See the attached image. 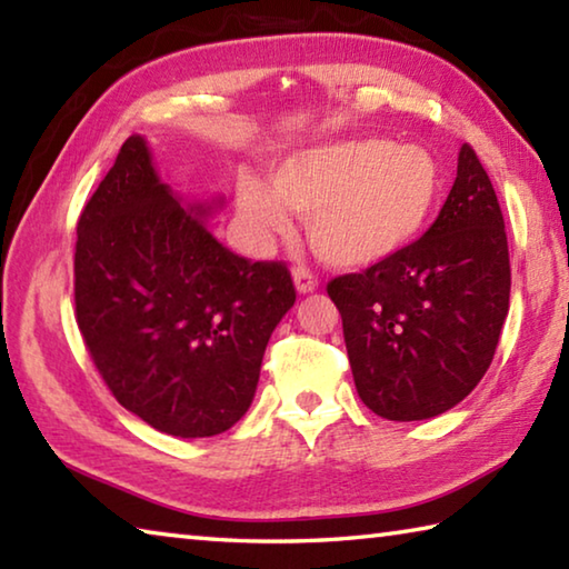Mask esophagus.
Returning <instances> with one entry per match:
<instances>
[{
    "label": "esophagus",
    "mask_w": 569,
    "mask_h": 569,
    "mask_svg": "<svg viewBox=\"0 0 569 569\" xmlns=\"http://www.w3.org/2000/svg\"><path fill=\"white\" fill-rule=\"evenodd\" d=\"M293 283L298 288V293H311L319 288V278L313 276V271H308V268L298 266V268H293Z\"/></svg>",
    "instance_id": "34e87169"
}]
</instances>
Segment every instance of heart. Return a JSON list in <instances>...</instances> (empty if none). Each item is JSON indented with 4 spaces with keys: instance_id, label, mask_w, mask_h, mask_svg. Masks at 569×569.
Listing matches in <instances>:
<instances>
[{
    "instance_id": "1",
    "label": "heart",
    "mask_w": 569,
    "mask_h": 569,
    "mask_svg": "<svg viewBox=\"0 0 569 569\" xmlns=\"http://www.w3.org/2000/svg\"><path fill=\"white\" fill-rule=\"evenodd\" d=\"M441 170L429 150L387 138H353L298 150L271 170L236 182L238 216L258 246L306 218L308 243L326 263L361 268L407 248L435 216Z\"/></svg>"
}]
</instances>
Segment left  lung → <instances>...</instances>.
Masks as SVG:
<instances>
[{"instance_id":"obj_1","label":"left lung","mask_w":569,"mask_h":569,"mask_svg":"<svg viewBox=\"0 0 569 569\" xmlns=\"http://www.w3.org/2000/svg\"><path fill=\"white\" fill-rule=\"evenodd\" d=\"M509 286L502 208L477 152L461 146L457 180L427 233L326 286L366 407L419 421L469 397L495 359Z\"/></svg>"}]
</instances>
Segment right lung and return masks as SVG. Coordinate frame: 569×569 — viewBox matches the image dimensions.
<instances>
[{
	"label": "right lung",
	"instance_id": "1",
	"mask_svg": "<svg viewBox=\"0 0 569 569\" xmlns=\"http://www.w3.org/2000/svg\"><path fill=\"white\" fill-rule=\"evenodd\" d=\"M180 206L140 134L77 220L74 311L102 381L152 429L223 435L256 397L268 339L296 301L286 263L248 261Z\"/></svg>",
	"mask_w": 569,
	"mask_h": 569
}]
</instances>
